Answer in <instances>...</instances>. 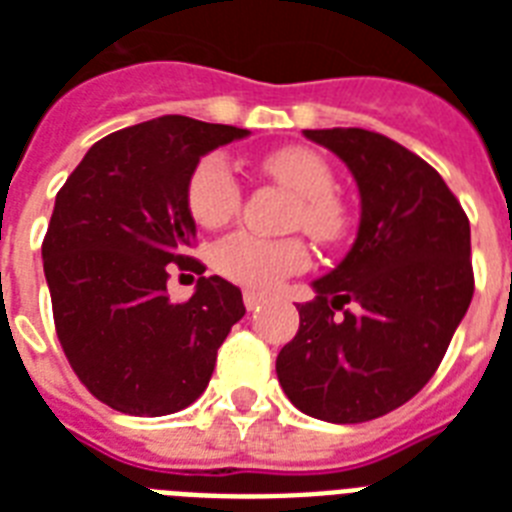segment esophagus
Segmentation results:
<instances>
[{"label": "esophagus", "instance_id": "1", "mask_svg": "<svg viewBox=\"0 0 512 512\" xmlns=\"http://www.w3.org/2000/svg\"><path fill=\"white\" fill-rule=\"evenodd\" d=\"M263 303L265 297L260 295V292H255V289H247V292H244V305H247V311H257Z\"/></svg>", "mask_w": 512, "mask_h": 512}]
</instances>
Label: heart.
<instances>
[{"label": "heart", "instance_id": "heart-1", "mask_svg": "<svg viewBox=\"0 0 512 512\" xmlns=\"http://www.w3.org/2000/svg\"><path fill=\"white\" fill-rule=\"evenodd\" d=\"M263 172L297 196L292 225L311 239L329 244L348 228V207L335 193V172L313 148L287 146L263 156ZM188 212L204 228L228 223L241 209V183L223 154L201 156L185 185ZM212 263L223 276L252 289L276 287L289 273L308 265V249L300 239H260L247 231L217 241Z\"/></svg>", "mask_w": 512, "mask_h": 512}]
</instances>
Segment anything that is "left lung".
Listing matches in <instances>:
<instances>
[{
	"label": "left lung",
	"instance_id": "1",
	"mask_svg": "<svg viewBox=\"0 0 512 512\" xmlns=\"http://www.w3.org/2000/svg\"><path fill=\"white\" fill-rule=\"evenodd\" d=\"M348 164L361 225L335 271L297 305L300 329L276 358L289 401L353 425L404 406L436 374L473 300L470 223L444 177L380 132L305 130ZM354 303V311L345 309Z\"/></svg>",
	"mask_w": 512,
	"mask_h": 512
}]
</instances>
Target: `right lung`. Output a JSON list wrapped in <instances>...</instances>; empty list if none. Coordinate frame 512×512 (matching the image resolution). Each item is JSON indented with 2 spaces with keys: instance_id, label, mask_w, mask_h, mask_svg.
I'll return each mask as SVG.
<instances>
[{
  "instance_id": "obj_1",
  "label": "right lung",
  "mask_w": 512,
  "mask_h": 512,
  "mask_svg": "<svg viewBox=\"0 0 512 512\" xmlns=\"http://www.w3.org/2000/svg\"><path fill=\"white\" fill-rule=\"evenodd\" d=\"M244 135L191 116L124 127L98 140L55 196L42 241L55 332L84 388L116 412L162 417L193 404L244 316L241 289L220 276H201L185 303L167 295L170 265L204 271L188 255V177Z\"/></svg>"
}]
</instances>
